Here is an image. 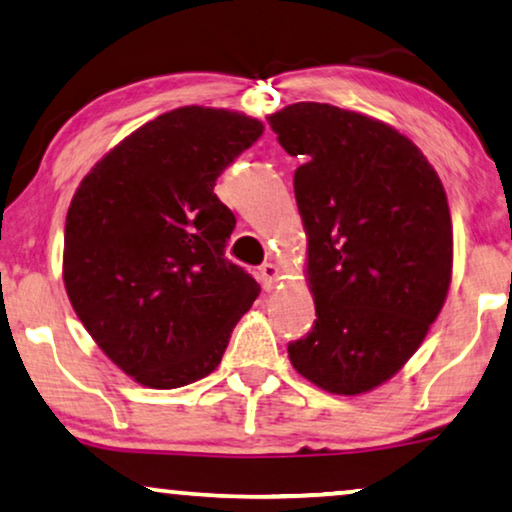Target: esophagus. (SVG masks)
<instances>
[{
	"mask_svg": "<svg viewBox=\"0 0 512 512\" xmlns=\"http://www.w3.org/2000/svg\"><path fill=\"white\" fill-rule=\"evenodd\" d=\"M259 280H262L264 290H273V287H276V283L280 280V269L276 264L264 262L262 266H259Z\"/></svg>",
	"mask_w": 512,
	"mask_h": 512,
	"instance_id": "esophagus-1",
	"label": "esophagus"
}]
</instances>
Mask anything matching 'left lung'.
Instances as JSON below:
<instances>
[{
  "label": "left lung",
  "instance_id": "8db88e82",
  "mask_svg": "<svg viewBox=\"0 0 512 512\" xmlns=\"http://www.w3.org/2000/svg\"><path fill=\"white\" fill-rule=\"evenodd\" d=\"M269 125L301 160L294 197L318 315L287 345L290 362L331 394L371 392L413 357L448 297L443 183L408 136L369 115L299 102Z\"/></svg>",
  "mask_w": 512,
  "mask_h": 512
}]
</instances>
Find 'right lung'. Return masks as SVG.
I'll use <instances>...</instances> for the list:
<instances>
[{
  "label": "right lung",
  "mask_w": 512,
  "mask_h": 512,
  "mask_svg": "<svg viewBox=\"0 0 512 512\" xmlns=\"http://www.w3.org/2000/svg\"><path fill=\"white\" fill-rule=\"evenodd\" d=\"M239 111L183 106L122 139L71 199L62 278L78 320L136 383L174 390L220 364L257 280L225 257L215 181L262 136Z\"/></svg>",
  "instance_id": "1"
}]
</instances>
